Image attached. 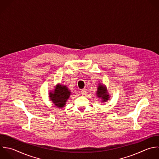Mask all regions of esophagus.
Returning <instances> with one entry per match:
<instances>
[{"instance_id": "esophagus-1", "label": "esophagus", "mask_w": 159, "mask_h": 159, "mask_svg": "<svg viewBox=\"0 0 159 159\" xmlns=\"http://www.w3.org/2000/svg\"><path fill=\"white\" fill-rule=\"evenodd\" d=\"M86 88H84V89H81V93L82 94H85V93H86Z\"/></svg>"}]
</instances>
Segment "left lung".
I'll use <instances>...</instances> for the list:
<instances>
[{"mask_svg": "<svg viewBox=\"0 0 159 159\" xmlns=\"http://www.w3.org/2000/svg\"><path fill=\"white\" fill-rule=\"evenodd\" d=\"M98 91H97V96L99 98H101L102 99V101H107L108 99L109 98V96L108 94H107V91L106 89V88L103 85L99 84L98 86Z\"/></svg>", "mask_w": 159, "mask_h": 159, "instance_id": "8db88e82", "label": "left lung"}]
</instances>
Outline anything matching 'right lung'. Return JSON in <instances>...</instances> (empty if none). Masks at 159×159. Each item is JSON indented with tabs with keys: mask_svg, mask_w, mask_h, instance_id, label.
Returning <instances> with one entry per match:
<instances>
[{
	"mask_svg": "<svg viewBox=\"0 0 159 159\" xmlns=\"http://www.w3.org/2000/svg\"><path fill=\"white\" fill-rule=\"evenodd\" d=\"M71 92L66 86L58 84L57 86L53 93H50V98L53 102L58 107L65 106L66 101L69 98Z\"/></svg>",
	"mask_w": 159,
	"mask_h": 159,
	"instance_id": "right-lung-1",
	"label": "right lung"
}]
</instances>
